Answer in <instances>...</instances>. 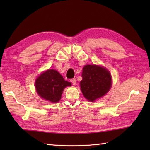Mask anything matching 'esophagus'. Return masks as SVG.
Returning <instances> with one entry per match:
<instances>
[{
    "instance_id": "34e87169",
    "label": "esophagus",
    "mask_w": 150,
    "mask_h": 150,
    "mask_svg": "<svg viewBox=\"0 0 150 150\" xmlns=\"http://www.w3.org/2000/svg\"><path fill=\"white\" fill-rule=\"evenodd\" d=\"M71 82V83L73 85H75L76 82H77V80H76V79H71V81H70Z\"/></svg>"
}]
</instances>
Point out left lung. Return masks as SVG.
Listing matches in <instances>:
<instances>
[{
	"label": "left lung",
	"instance_id": "1",
	"mask_svg": "<svg viewBox=\"0 0 150 150\" xmlns=\"http://www.w3.org/2000/svg\"><path fill=\"white\" fill-rule=\"evenodd\" d=\"M81 90L84 97L94 102L106 95L111 87V75L104 67L86 65L82 69Z\"/></svg>",
	"mask_w": 150,
	"mask_h": 150
}]
</instances>
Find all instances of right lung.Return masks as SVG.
Segmentation results:
<instances>
[{
    "label": "right lung",
    "mask_w": 150,
    "mask_h": 150,
    "mask_svg": "<svg viewBox=\"0 0 150 150\" xmlns=\"http://www.w3.org/2000/svg\"><path fill=\"white\" fill-rule=\"evenodd\" d=\"M35 88L38 95L52 103L59 102L64 88L71 86V82L65 81L62 76L55 69L44 71L35 80Z\"/></svg>",
    "instance_id": "obj_1"
}]
</instances>
